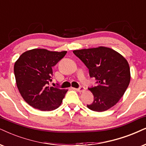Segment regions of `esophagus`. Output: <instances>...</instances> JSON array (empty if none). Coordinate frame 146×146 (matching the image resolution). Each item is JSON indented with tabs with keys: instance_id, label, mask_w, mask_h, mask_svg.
Returning <instances> with one entry per match:
<instances>
[{
	"instance_id": "esophagus-1",
	"label": "esophagus",
	"mask_w": 146,
	"mask_h": 146,
	"mask_svg": "<svg viewBox=\"0 0 146 146\" xmlns=\"http://www.w3.org/2000/svg\"><path fill=\"white\" fill-rule=\"evenodd\" d=\"M75 90H76L77 91L79 92H85V90H86V88H85L84 87L81 86L80 88H78V89H75Z\"/></svg>"
}]
</instances>
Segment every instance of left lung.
Segmentation results:
<instances>
[{"mask_svg": "<svg viewBox=\"0 0 146 146\" xmlns=\"http://www.w3.org/2000/svg\"><path fill=\"white\" fill-rule=\"evenodd\" d=\"M73 52L88 68L90 76L97 81L96 86L89 88L94 98L87 107L96 112L110 109L124 95L130 83V67L126 58L105 46Z\"/></svg>", "mask_w": 146, "mask_h": 146, "instance_id": "obj_1", "label": "left lung"}]
</instances>
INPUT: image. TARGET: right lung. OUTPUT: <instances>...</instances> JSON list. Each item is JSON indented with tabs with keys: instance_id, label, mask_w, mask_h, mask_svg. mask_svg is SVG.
<instances>
[{
	"instance_id": "obj_1",
	"label": "right lung",
	"mask_w": 146,
	"mask_h": 146,
	"mask_svg": "<svg viewBox=\"0 0 146 146\" xmlns=\"http://www.w3.org/2000/svg\"><path fill=\"white\" fill-rule=\"evenodd\" d=\"M67 51L34 48L23 52L14 64L17 87L24 100L33 108L50 111L58 108L68 90L48 86L52 69Z\"/></svg>"
}]
</instances>
